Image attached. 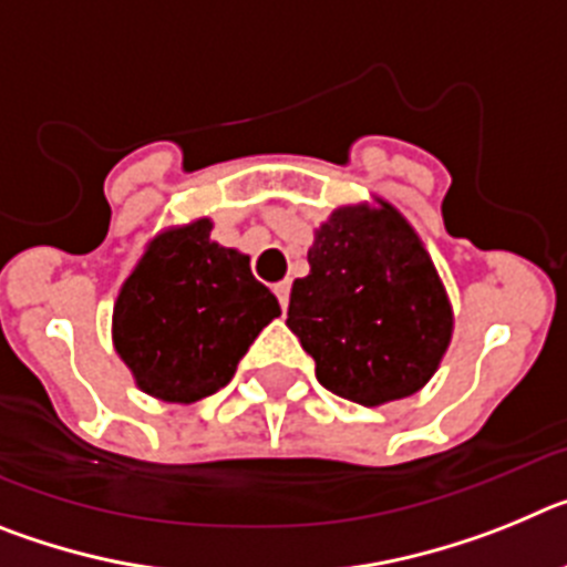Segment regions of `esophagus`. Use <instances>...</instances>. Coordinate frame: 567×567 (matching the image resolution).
Here are the masks:
<instances>
[{
	"label": "esophagus",
	"mask_w": 567,
	"mask_h": 567,
	"mask_svg": "<svg viewBox=\"0 0 567 567\" xmlns=\"http://www.w3.org/2000/svg\"><path fill=\"white\" fill-rule=\"evenodd\" d=\"M289 289H292V280H280V284H275V295H278L280 300V309L289 307Z\"/></svg>",
	"instance_id": "34e87169"
}]
</instances>
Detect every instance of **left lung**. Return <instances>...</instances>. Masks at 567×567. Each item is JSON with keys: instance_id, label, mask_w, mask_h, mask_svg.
Instances as JSON below:
<instances>
[{"instance_id": "1", "label": "left lung", "mask_w": 567, "mask_h": 567, "mask_svg": "<svg viewBox=\"0 0 567 567\" xmlns=\"http://www.w3.org/2000/svg\"><path fill=\"white\" fill-rule=\"evenodd\" d=\"M292 284L287 327L320 385L360 405L420 392L437 372L454 315L423 240L392 204L340 207Z\"/></svg>"}]
</instances>
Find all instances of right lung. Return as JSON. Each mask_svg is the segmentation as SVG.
I'll list each match as a JSON object with an SVG mask.
<instances>
[{"mask_svg": "<svg viewBox=\"0 0 567 567\" xmlns=\"http://www.w3.org/2000/svg\"><path fill=\"white\" fill-rule=\"evenodd\" d=\"M213 221L164 229L113 307V346L135 385L164 403H195L233 380L278 298L249 258L209 238Z\"/></svg>", "mask_w": 567, "mask_h": 567, "instance_id": "add662e5", "label": "right lung"}]
</instances>
